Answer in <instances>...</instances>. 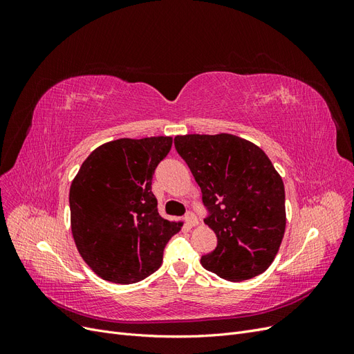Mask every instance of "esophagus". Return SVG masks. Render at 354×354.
<instances>
[{
  "mask_svg": "<svg viewBox=\"0 0 354 354\" xmlns=\"http://www.w3.org/2000/svg\"><path fill=\"white\" fill-rule=\"evenodd\" d=\"M185 221H186V224H187L189 227H195V226H198V223H199L194 212H187L186 217H185Z\"/></svg>",
  "mask_w": 354,
  "mask_h": 354,
  "instance_id": "34e87169",
  "label": "esophagus"
}]
</instances>
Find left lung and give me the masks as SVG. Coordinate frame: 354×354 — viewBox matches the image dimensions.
Masks as SVG:
<instances>
[{
  "label": "left lung",
  "instance_id": "1",
  "mask_svg": "<svg viewBox=\"0 0 354 354\" xmlns=\"http://www.w3.org/2000/svg\"><path fill=\"white\" fill-rule=\"evenodd\" d=\"M209 211L203 220L217 234L216 250L201 264L223 279L241 282L269 269L286 226L285 187L261 149L233 134L177 136Z\"/></svg>",
  "mask_w": 354,
  "mask_h": 354
}]
</instances>
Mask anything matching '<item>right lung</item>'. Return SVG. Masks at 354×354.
I'll list each match as a JSON object with an SVG mask.
<instances>
[{"label":"right lung","mask_w":354,"mask_h":354,"mask_svg":"<svg viewBox=\"0 0 354 354\" xmlns=\"http://www.w3.org/2000/svg\"><path fill=\"white\" fill-rule=\"evenodd\" d=\"M173 137L118 138L88 155L69 190L71 229L82 260L102 279L134 283L158 270L181 221L159 216L152 194Z\"/></svg>","instance_id":"right-lung-1"}]
</instances>
